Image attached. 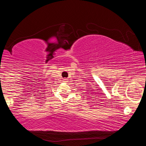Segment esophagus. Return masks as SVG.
I'll use <instances>...</instances> for the list:
<instances>
[{
  "instance_id": "esophagus-1",
  "label": "esophagus",
  "mask_w": 146,
  "mask_h": 146,
  "mask_svg": "<svg viewBox=\"0 0 146 146\" xmlns=\"http://www.w3.org/2000/svg\"><path fill=\"white\" fill-rule=\"evenodd\" d=\"M64 82H68V79H67V78H66V79H64Z\"/></svg>"
}]
</instances>
